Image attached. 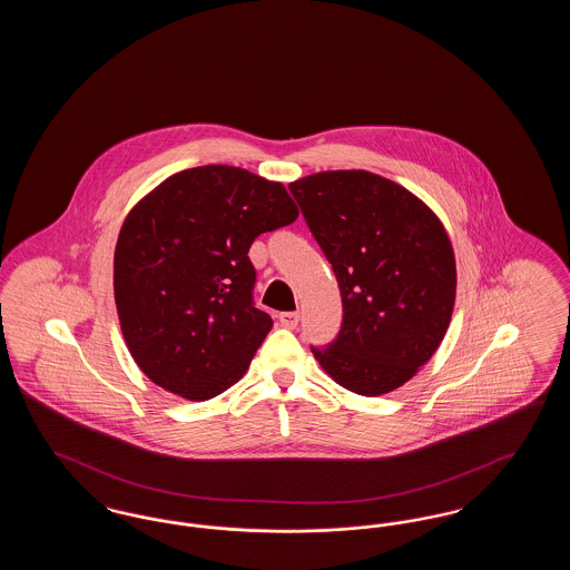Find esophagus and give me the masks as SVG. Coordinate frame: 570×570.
Masks as SVG:
<instances>
[{"label": "esophagus", "mask_w": 570, "mask_h": 570, "mask_svg": "<svg viewBox=\"0 0 570 570\" xmlns=\"http://www.w3.org/2000/svg\"><path fill=\"white\" fill-rule=\"evenodd\" d=\"M279 323H282V326H286V328H295L298 325L297 312H282L279 314Z\"/></svg>", "instance_id": "obj_1"}]
</instances>
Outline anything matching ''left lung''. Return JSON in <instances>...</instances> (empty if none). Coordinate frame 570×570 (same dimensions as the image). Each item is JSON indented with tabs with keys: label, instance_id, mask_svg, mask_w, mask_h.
<instances>
[{
	"label": "left lung",
	"instance_id": "8db88e82",
	"mask_svg": "<svg viewBox=\"0 0 570 570\" xmlns=\"http://www.w3.org/2000/svg\"><path fill=\"white\" fill-rule=\"evenodd\" d=\"M340 284L337 337L312 346L340 386L376 397L400 389L438 351L458 269L434 212L367 170H326L288 186Z\"/></svg>",
	"mask_w": 570,
	"mask_h": 570
}]
</instances>
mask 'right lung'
I'll return each instance as SVG.
<instances>
[{
    "label": "right lung",
    "mask_w": 570,
    "mask_h": 570,
    "mask_svg": "<svg viewBox=\"0 0 570 570\" xmlns=\"http://www.w3.org/2000/svg\"><path fill=\"white\" fill-rule=\"evenodd\" d=\"M297 216L282 184L226 164L170 175L136 203L115 245L112 288L147 379L205 402L244 376L273 326L254 307L247 252Z\"/></svg>",
    "instance_id": "obj_1"
}]
</instances>
